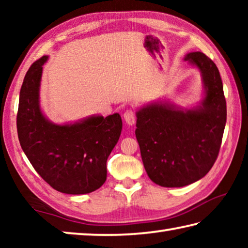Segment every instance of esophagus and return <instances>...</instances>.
<instances>
[{
  "instance_id": "34e87169",
  "label": "esophagus",
  "mask_w": 248,
  "mask_h": 248,
  "mask_svg": "<svg viewBox=\"0 0 248 248\" xmlns=\"http://www.w3.org/2000/svg\"><path fill=\"white\" fill-rule=\"evenodd\" d=\"M136 112L131 110V109H128V110L124 114V119L129 125H133L136 124Z\"/></svg>"
}]
</instances>
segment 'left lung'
Listing matches in <instances>:
<instances>
[{
	"instance_id": "1",
	"label": "left lung",
	"mask_w": 248,
	"mask_h": 248,
	"mask_svg": "<svg viewBox=\"0 0 248 248\" xmlns=\"http://www.w3.org/2000/svg\"><path fill=\"white\" fill-rule=\"evenodd\" d=\"M185 61L198 69L203 94L195 106L162 99L136 111V137L150 179L162 187H184L215 164L226 124V102L219 70L200 51Z\"/></svg>"
}]
</instances>
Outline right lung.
Listing matches in <instances>:
<instances>
[{
  "instance_id": "obj_1",
  "label": "right lung",
  "mask_w": 248,
  "mask_h": 248,
  "mask_svg": "<svg viewBox=\"0 0 248 248\" xmlns=\"http://www.w3.org/2000/svg\"><path fill=\"white\" fill-rule=\"evenodd\" d=\"M44 56L29 68L19 93L17 133L20 146L33 169L54 189L84 195L102 186L107 177V158L119 140V114L85 117L54 124L40 106Z\"/></svg>"
}]
</instances>
